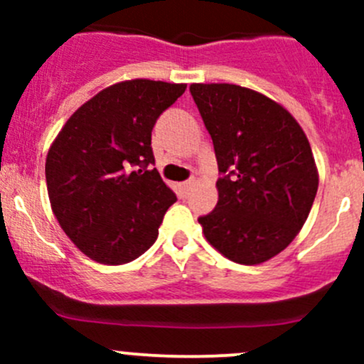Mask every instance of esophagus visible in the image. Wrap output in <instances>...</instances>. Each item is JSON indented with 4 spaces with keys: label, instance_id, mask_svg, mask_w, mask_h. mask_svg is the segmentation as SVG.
<instances>
[{
    "label": "esophagus",
    "instance_id": "esophagus-1",
    "mask_svg": "<svg viewBox=\"0 0 364 364\" xmlns=\"http://www.w3.org/2000/svg\"><path fill=\"white\" fill-rule=\"evenodd\" d=\"M192 186H193V179H188V181H183L181 185H179V188H181L183 193H188Z\"/></svg>",
    "mask_w": 364,
    "mask_h": 364
}]
</instances>
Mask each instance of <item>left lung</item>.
<instances>
[{
	"label": "left lung",
	"instance_id": "8db88e82",
	"mask_svg": "<svg viewBox=\"0 0 364 364\" xmlns=\"http://www.w3.org/2000/svg\"><path fill=\"white\" fill-rule=\"evenodd\" d=\"M215 146L218 203L205 240L237 264L266 262L292 243L318 188L310 142L287 109L236 84H192Z\"/></svg>",
	"mask_w": 364,
	"mask_h": 364
}]
</instances>
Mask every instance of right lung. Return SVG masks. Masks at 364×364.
Instances as JSON below:
<instances>
[{"mask_svg":"<svg viewBox=\"0 0 364 364\" xmlns=\"http://www.w3.org/2000/svg\"><path fill=\"white\" fill-rule=\"evenodd\" d=\"M185 90L186 84L149 79L112 84L80 105L50 144V208L91 260L127 264L159 237L176 196L151 168V130Z\"/></svg>","mask_w":364,"mask_h":364,"instance_id":"right-lung-1","label":"right lung"}]
</instances>
